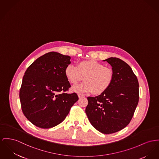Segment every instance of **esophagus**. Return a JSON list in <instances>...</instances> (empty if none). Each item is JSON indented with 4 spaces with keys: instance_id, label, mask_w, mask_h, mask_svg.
<instances>
[{
    "instance_id": "34e87169",
    "label": "esophagus",
    "mask_w": 159,
    "mask_h": 159,
    "mask_svg": "<svg viewBox=\"0 0 159 159\" xmlns=\"http://www.w3.org/2000/svg\"><path fill=\"white\" fill-rule=\"evenodd\" d=\"M78 98H83V97H84V95L80 94V93L78 95Z\"/></svg>"
}]
</instances>
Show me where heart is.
<instances>
[{"mask_svg":"<svg viewBox=\"0 0 159 159\" xmlns=\"http://www.w3.org/2000/svg\"><path fill=\"white\" fill-rule=\"evenodd\" d=\"M64 74L72 84H76L84 77L85 81L72 88L73 92L78 93L101 95L110 87L114 80L112 69L93 59L80 61L76 66L68 64L65 68Z\"/></svg>","mask_w":159,"mask_h":159,"instance_id":"b5f03b06","label":"heart"}]
</instances>
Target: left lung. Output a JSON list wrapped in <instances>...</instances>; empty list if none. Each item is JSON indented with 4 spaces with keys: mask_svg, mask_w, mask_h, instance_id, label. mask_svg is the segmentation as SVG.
Listing matches in <instances>:
<instances>
[{
    "mask_svg": "<svg viewBox=\"0 0 159 159\" xmlns=\"http://www.w3.org/2000/svg\"><path fill=\"white\" fill-rule=\"evenodd\" d=\"M104 61L112 67L113 83L100 95L87 98L85 113L93 127L108 134L129 124L138 106L139 89L138 78L128 64L116 57Z\"/></svg>",
    "mask_w": 159,
    "mask_h": 159,
    "instance_id": "left-lung-1",
    "label": "left lung"
}]
</instances>
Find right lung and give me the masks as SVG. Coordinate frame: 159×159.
Here are the masks:
<instances>
[{
	"instance_id": "right-lung-1",
	"label": "right lung",
	"mask_w": 159,
	"mask_h": 159,
	"mask_svg": "<svg viewBox=\"0 0 159 159\" xmlns=\"http://www.w3.org/2000/svg\"><path fill=\"white\" fill-rule=\"evenodd\" d=\"M70 57L56 52L45 53L26 69L20 89L21 110L37 127L50 128L62 122L78 100L67 93L70 84L64 70Z\"/></svg>"
}]
</instances>
